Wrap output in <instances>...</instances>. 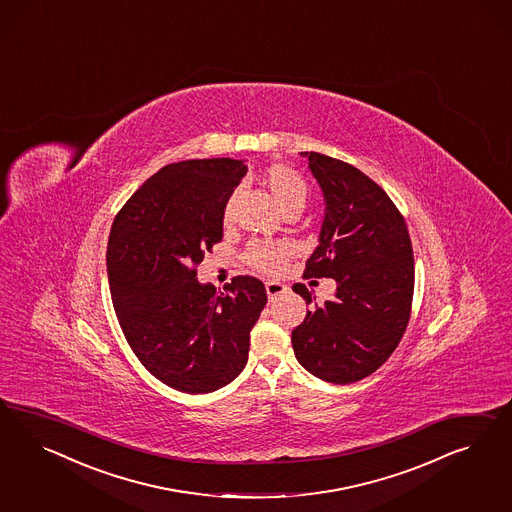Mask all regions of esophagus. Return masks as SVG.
<instances>
[{
	"label": "esophagus",
	"mask_w": 512,
	"mask_h": 512,
	"mask_svg": "<svg viewBox=\"0 0 512 512\" xmlns=\"http://www.w3.org/2000/svg\"><path fill=\"white\" fill-rule=\"evenodd\" d=\"M266 293L270 298L287 293V285L281 281H266Z\"/></svg>",
	"instance_id": "esophagus-1"
}]
</instances>
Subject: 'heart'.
Returning a JSON list of instances; mask_svg holds the SVG:
<instances>
[{"instance_id":"heart-1","label":"heart","mask_w":512,"mask_h":512,"mask_svg":"<svg viewBox=\"0 0 512 512\" xmlns=\"http://www.w3.org/2000/svg\"><path fill=\"white\" fill-rule=\"evenodd\" d=\"M263 186L270 191L279 210L285 214L289 210H302L308 201V186L298 172L285 165H272L261 176ZM238 193L234 191L223 210V219L229 221L233 217L234 204ZM291 257V248L287 244H270L255 242L246 251V263L263 274H278L281 266Z\"/></svg>"}]
</instances>
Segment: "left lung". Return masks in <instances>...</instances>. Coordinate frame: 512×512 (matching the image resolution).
<instances>
[{"instance_id":"obj_1","label":"left lung","mask_w":512,"mask_h":512,"mask_svg":"<svg viewBox=\"0 0 512 512\" xmlns=\"http://www.w3.org/2000/svg\"><path fill=\"white\" fill-rule=\"evenodd\" d=\"M325 197L319 246L304 278L336 279V293L306 313L291 334L311 375L347 385L381 368L409 323L415 263L405 221L387 193L357 167L300 152ZM293 291L310 304L304 283Z\"/></svg>"}]
</instances>
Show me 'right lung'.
<instances>
[{
	"label": "right lung",
	"instance_id": "obj_1",
	"mask_svg": "<svg viewBox=\"0 0 512 512\" xmlns=\"http://www.w3.org/2000/svg\"><path fill=\"white\" fill-rule=\"evenodd\" d=\"M246 172L229 157L171 163L133 193L110 229V295L125 340L148 372L187 394L240 375L266 306L261 279L236 276L217 293L195 268L223 238L225 204Z\"/></svg>",
	"mask_w": 512,
	"mask_h": 512
}]
</instances>
